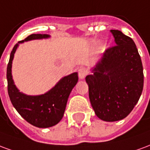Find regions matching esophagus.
Returning a JSON list of instances; mask_svg holds the SVG:
<instances>
[{"mask_svg": "<svg viewBox=\"0 0 150 150\" xmlns=\"http://www.w3.org/2000/svg\"><path fill=\"white\" fill-rule=\"evenodd\" d=\"M78 73L79 79H83L86 77V75H88V71H87L86 68H84V67H81V68L79 69Z\"/></svg>", "mask_w": 150, "mask_h": 150, "instance_id": "esophagus-1", "label": "esophagus"}]
</instances>
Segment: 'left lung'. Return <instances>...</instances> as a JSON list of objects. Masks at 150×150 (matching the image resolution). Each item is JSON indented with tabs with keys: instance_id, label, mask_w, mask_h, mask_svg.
Returning a JSON list of instances; mask_svg holds the SVG:
<instances>
[{
	"instance_id": "left-lung-1",
	"label": "left lung",
	"mask_w": 150,
	"mask_h": 150,
	"mask_svg": "<svg viewBox=\"0 0 150 150\" xmlns=\"http://www.w3.org/2000/svg\"><path fill=\"white\" fill-rule=\"evenodd\" d=\"M116 46L108 48L86 76L96 115L108 122L125 118L138 102L144 85L143 67L135 43L111 30Z\"/></svg>"
}]
</instances>
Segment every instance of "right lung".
I'll return each instance as SVG.
<instances>
[{
	"instance_id": "obj_1",
	"label": "right lung",
	"mask_w": 150,
	"mask_h": 150,
	"mask_svg": "<svg viewBox=\"0 0 150 150\" xmlns=\"http://www.w3.org/2000/svg\"><path fill=\"white\" fill-rule=\"evenodd\" d=\"M49 34H34L18 42L10 54L7 67L8 93L12 104L27 122L38 128H49L62 120L69 96L78 82V73L74 72L59 80L50 90L38 96H28L19 91L12 76V63L20 43L50 38Z\"/></svg>"
}]
</instances>
